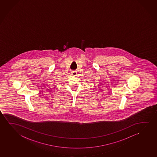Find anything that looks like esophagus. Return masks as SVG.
<instances>
[{
    "label": "esophagus",
    "mask_w": 157,
    "mask_h": 157,
    "mask_svg": "<svg viewBox=\"0 0 157 157\" xmlns=\"http://www.w3.org/2000/svg\"><path fill=\"white\" fill-rule=\"evenodd\" d=\"M71 73H72V75H77V72L75 71H72Z\"/></svg>",
    "instance_id": "34e87169"
}]
</instances>
